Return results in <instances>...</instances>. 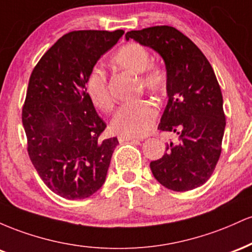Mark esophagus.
<instances>
[{
	"label": "esophagus",
	"instance_id": "1",
	"mask_svg": "<svg viewBox=\"0 0 252 252\" xmlns=\"http://www.w3.org/2000/svg\"><path fill=\"white\" fill-rule=\"evenodd\" d=\"M118 141L121 143L122 142H128V141H138L137 138L132 137V136H126V135H118Z\"/></svg>",
	"mask_w": 252,
	"mask_h": 252
}]
</instances>
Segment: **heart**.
Instances as JSON below:
<instances>
[{
	"mask_svg": "<svg viewBox=\"0 0 252 252\" xmlns=\"http://www.w3.org/2000/svg\"><path fill=\"white\" fill-rule=\"evenodd\" d=\"M112 63L117 68L123 71L141 74L140 83L147 91L160 94L167 88V77L164 71L158 66L150 65V54L142 45L130 42L115 53ZM86 91L96 108L103 111H110L114 106L108 86V77L103 68L96 67L90 72L86 80ZM158 109L149 100L124 104L117 110L111 121V129L121 135L144 136L152 129Z\"/></svg>",
	"mask_w": 252,
	"mask_h": 252,
	"instance_id": "heart-1",
	"label": "heart"
}]
</instances>
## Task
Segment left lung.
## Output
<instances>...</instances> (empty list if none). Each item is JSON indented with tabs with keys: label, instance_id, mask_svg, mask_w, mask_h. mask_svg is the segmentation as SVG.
<instances>
[{
	"label": "left lung",
	"instance_id": "left-lung-1",
	"mask_svg": "<svg viewBox=\"0 0 252 252\" xmlns=\"http://www.w3.org/2000/svg\"><path fill=\"white\" fill-rule=\"evenodd\" d=\"M126 39L154 50L167 72V102L158 129L175 132L161 158L150 162L154 178L175 192L194 189L210 179L221 153L226 122L222 94L212 66L186 35L169 26L131 31Z\"/></svg>",
	"mask_w": 252,
	"mask_h": 252
}]
</instances>
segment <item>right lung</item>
<instances>
[{
	"instance_id": "right-lung-1",
	"label": "right lung",
	"mask_w": 252,
	"mask_h": 252,
	"mask_svg": "<svg viewBox=\"0 0 252 252\" xmlns=\"http://www.w3.org/2000/svg\"><path fill=\"white\" fill-rule=\"evenodd\" d=\"M124 31H77L65 34L32 72L22 109L28 155L56 194L89 198L105 182L117 137L102 140L106 124L86 91L99 58Z\"/></svg>"
}]
</instances>
